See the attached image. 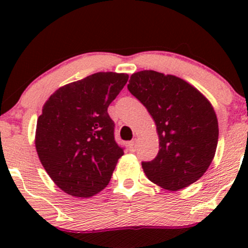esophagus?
<instances>
[{
    "mask_svg": "<svg viewBox=\"0 0 248 248\" xmlns=\"http://www.w3.org/2000/svg\"><path fill=\"white\" fill-rule=\"evenodd\" d=\"M128 147H129V150L130 152H135L136 150V139H134L130 142H128Z\"/></svg>",
    "mask_w": 248,
    "mask_h": 248,
    "instance_id": "esophagus-1",
    "label": "esophagus"
}]
</instances>
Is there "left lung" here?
Here are the masks:
<instances>
[{
  "instance_id": "obj_1",
  "label": "left lung",
  "mask_w": 248,
  "mask_h": 248,
  "mask_svg": "<svg viewBox=\"0 0 248 248\" xmlns=\"http://www.w3.org/2000/svg\"><path fill=\"white\" fill-rule=\"evenodd\" d=\"M128 91L155 121L160 150L142 162L153 183L178 191L198 181L215 157L218 120L210 101L183 79L146 70L130 76Z\"/></svg>"
}]
</instances>
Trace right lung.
<instances>
[{"instance_id": "add662e5", "label": "right lung", "mask_w": 248, "mask_h": 248, "mask_svg": "<svg viewBox=\"0 0 248 248\" xmlns=\"http://www.w3.org/2000/svg\"><path fill=\"white\" fill-rule=\"evenodd\" d=\"M128 80L98 72L56 91L37 120L35 144L47 175L62 191L88 198L109 183L124 148L107 108Z\"/></svg>"}]
</instances>
